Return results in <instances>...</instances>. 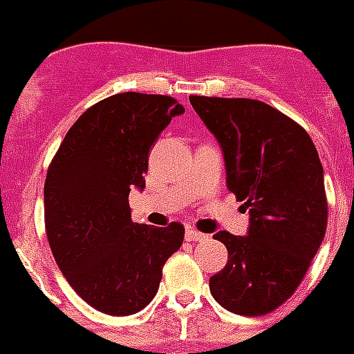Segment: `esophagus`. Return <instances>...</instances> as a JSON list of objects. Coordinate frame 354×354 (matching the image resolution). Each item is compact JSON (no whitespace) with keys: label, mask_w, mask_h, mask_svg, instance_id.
Masks as SVG:
<instances>
[{"label":"esophagus","mask_w":354,"mask_h":354,"mask_svg":"<svg viewBox=\"0 0 354 354\" xmlns=\"http://www.w3.org/2000/svg\"><path fill=\"white\" fill-rule=\"evenodd\" d=\"M185 239H187V241L202 242V241H207V235H204V233L196 232V230H194V227L189 226L187 230H185Z\"/></svg>","instance_id":"34e87169"}]
</instances>
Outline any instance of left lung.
<instances>
[{
    "label": "left lung",
    "mask_w": 354,
    "mask_h": 354,
    "mask_svg": "<svg viewBox=\"0 0 354 354\" xmlns=\"http://www.w3.org/2000/svg\"><path fill=\"white\" fill-rule=\"evenodd\" d=\"M189 101L221 145L227 189L250 215L246 235H213L227 248V263L209 277V290L230 313L263 316L294 294L324 241L327 200L318 150L297 122L266 102Z\"/></svg>",
    "instance_id": "1"
}]
</instances>
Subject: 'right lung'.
<instances>
[{
    "label": "right lung",
    "instance_id": "add662e5",
    "mask_svg": "<svg viewBox=\"0 0 354 354\" xmlns=\"http://www.w3.org/2000/svg\"><path fill=\"white\" fill-rule=\"evenodd\" d=\"M183 112L167 95L108 97L77 119L49 165V246L73 290L101 313L143 310L160 288L163 264L182 246L185 230L178 222H132L128 194L143 191L150 147Z\"/></svg>",
    "mask_w": 354,
    "mask_h": 354
}]
</instances>
